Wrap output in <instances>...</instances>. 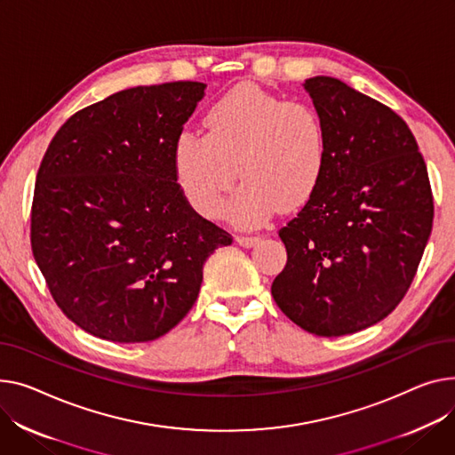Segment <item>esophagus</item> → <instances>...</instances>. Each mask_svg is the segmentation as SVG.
I'll use <instances>...</instances> for the list:
<instances>
[{
    "label": "esophagus",
    "instance_id": "obj_1",
    "mask_svg": "<svg viewBox=\"0 0 455 455\" xmlns=\"http://www.w3.org/2000/svg\"><path fill=\"white\" fill-rule=\"evenodd\" d=\"M258 241H259L258 235H235V243H237L239 247H245V249L254 247V245L258 243Z\"/></svg>",
    "mask_w": 455,
    "mask_h": 455
}]
</instances>
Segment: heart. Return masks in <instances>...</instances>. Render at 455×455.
Masks as SVG:
<instances>
[{
    "label": "heart",
    "mask_w": 455,
    "mask_h": 455,
    "mask_svg": "<svg viewBox=\"0 0 455 455\" xmlns=\"http://www.w3.org/2000/svg\"><path fill=\"white\" fill-rule=\"evenodd\" d=\"M206 135L183 132L173 144L177 183L204 218L223 214L235 175L228 218L256 225L278 206L294 210L318 188L325 172V130L316 109L241 84L210 106Z\"/></svg>",
    "instance_id": "obj_1"
}]
</instances>
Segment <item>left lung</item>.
I'll return each mask as SVG.
<instances>
[{"mask_svg":"<svg viewBox=\"0 0 455 455\" xmlns=\"http://www.w3.org/2000/svg\"><path fill=\"white\" fill-rule=\"evenodd\" d=\"M327 159L318 188L280 228L287 265L272 298L296 325L342 337L386 318L417 272L434 221L427 164L408 124L339 78L304 82Z\"/></svg>","mask_w":455,"mask_h":455,"instance_id":"1","label":"left lung"}]
</instances>
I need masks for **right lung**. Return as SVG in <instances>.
<instances>
[{"label": "right lung", "mask_w": 455, "mask_h": 455, "mask_svg": "<svg viewBox=\"0 0 455 455\" xmlns=\"http://www.w3.org/2000/svg\"><path fill=\"white\" fill-rule=\"evenodd\" d=\"M203 82L137 85L75 113L42 159L30 245L64 315L102 340L137 344L196 304L203 265L232 243L177 185L173 144Z\"/></svg>", "instance_id": "1"}]
</instances>
